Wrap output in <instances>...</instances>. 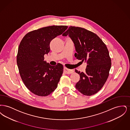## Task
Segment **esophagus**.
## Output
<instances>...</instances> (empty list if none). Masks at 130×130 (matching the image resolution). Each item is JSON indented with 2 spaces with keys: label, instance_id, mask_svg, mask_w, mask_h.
<instances>
[{
  "label": "esophagus",
  "instance_id": "esophagus-1",
  "mask_svg": "<svg viewBox=\"0 0 130 130\" xmlns=\"http://www.w3.org/2000/svg\"><path fill=\"white\" fill-rule=\"evenodd\" d=\"M64 72L66 74H71L73 73L74 71L73 70H70V69H69L67 68H64Z\"/></svg>",
  "mask_w": 130,
  "mask_h": 130
}]
</instances>
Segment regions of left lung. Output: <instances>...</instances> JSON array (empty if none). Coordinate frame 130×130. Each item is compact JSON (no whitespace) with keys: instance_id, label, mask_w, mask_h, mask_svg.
Segmentation results:
<instances>
[{"instance_id":"1","label":"left lung","mask_w":130,"mask_h":130,"mask_svg":"<svg viewBox=\"0 0 130 130\" xmlns=\"http://www.w3.org/2000/svg\"><path fill=\"white\" fill-rule=\"evenodd\" d=\"M62 35H68L73 41L77 52L75 57L87 63L84 73L75 70L80 75L76 89L85 95L94 94L104 86L111 67L106 45L97 35L83 28L70 26Z\"/></svg>"}]
</instances>
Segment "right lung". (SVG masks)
<instances>
[{"label": "right lung", "mask_w": 130, "mask_h": 130, "mask_svg": "<svg viewBox=\"0 0 130 130\" xmlns=\"http://www.w3.org/2000/svg\"><path fill=\"white\" fill-rule=\"evenodd\" d=\"M67 28V26L53 25L31 31L19 44L17 57L19 73L26 87L36 95L47 96L57 88L63 66L50 65L44 61V56L50 51L51 40Z\"/></svg>", "instance_id": "1"}]
</instances>
